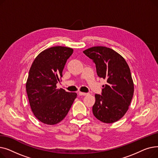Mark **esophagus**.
<instances>
[{
	"instance_id": "34e87169",
	"label": "esophagus",
	"mask_w": 158,
	"mask_h": 158,
	"mask_svg": "<svg viewBox=\"0 0 158 158\" xmlns=\"http://www.w3.org/2000/svg\"><path fill=\"white\" fill-rule=\"evenodd\" d=\"M79 95H82V96H85V95H87L88 94H87V93H84V92H79V94H78Z\"/></svg>"
}]
</instances>
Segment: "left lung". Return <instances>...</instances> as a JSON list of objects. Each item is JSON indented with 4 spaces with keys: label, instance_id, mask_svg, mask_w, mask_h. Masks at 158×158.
Instances as JSON below:
<instances>
[{
    "label": "left lung",
    "instance_id": "1",
    "mask_svg": "<svg viewBox=\"0 0 158 158\" xmlns=\"http://www.w3.org/2000/svg\"><path fill=\"white\" fill-rule=\"evenodd\" d=\"M96 65L98 76L106 79L102 95L95 94L92 107L95 117L104 123H111L126 113L134 94V83L129 65L114 50L103 46L83 51Z\"/></svg>",
    "mask_w": 158,
    "mask_h": 158
}]
</instances>
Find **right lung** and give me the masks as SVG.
Listing matches in <instances>:
<instances>
[{
  "mask_svg": "<svg viewBox=\"0 0 158 158\" xmlns=\"http://www.w3.org/2000/svg\"><path fill=\"white\" fill-rule=\"evenodd\" d=\"M73 51L61 46L47 48L36 56L30 68L26 85L29 104L35 117L47 125L62 121L77 97L76 93L56 86Z\"/></svg>",
  "mask_w": 158,
  "mask_h": 158,
  "instance_id": "add662e5",
  "label": "right lung"
}]
</instances>
